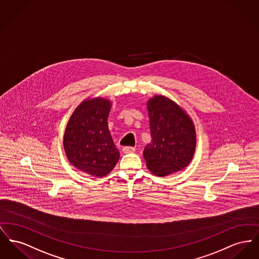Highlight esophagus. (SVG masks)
Masks as SVG:
<instances>
[{
  "instance_id": "1",
  "label": "esophagus",
  "mask_w": 259,
  "mask_h": 259,
  "mask_svg": "<svg viewBox=\"0 0 259 259\" xmlns=\"http://www.w3.org/2000/svg\"><path fill=\"white\" fill-rule=\"evenodd\" d=\"M135 151H136V149L134 147H124L122 149V152L124 153H133V152H135Z\"/></svg>"
}]
</instances>
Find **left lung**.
<instances>
[{
	"mask_svg": "<svg viewBox=\"0 0 259 259\" xmlns=\"http://www.w3.org/2000/svg\"><path fill=\"white\" fill-rule=\"evenodd\" d=\"M152 143L144 150L147 166L154 175L166 176L186 167L196 149V132L181 107L165 97L148 103Z\"/></svg>",
	"mask_w": 259,
	"mask_h": 259,
	"instance_id": "8db88e82",
	"label": "left lung"
}]
</instances>
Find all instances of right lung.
I'll use <instances>...</instances> for the list:
<instances>
[{"mask_svg":"<svg viewBox=\"0 0 259 259\" xmlns=\"http://www.w3.org/2000/svg\"><path fill=\"white\" fill-rule=\"evenodd\" d=\"M109 110L110 103L105 99L85 101L72 113L64 132L69 162L92 176L107 175L119 159L107 126Z\"/></svg>","mask_w":259,"mask_h":259,"instance_id":"add662e5","label":"right lung"}]
</instances>
